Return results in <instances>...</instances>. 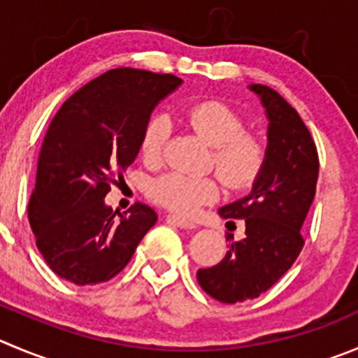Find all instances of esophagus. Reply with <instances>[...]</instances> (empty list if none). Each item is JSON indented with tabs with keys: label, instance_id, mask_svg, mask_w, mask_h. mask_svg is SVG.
<instances>
[{
	"label": "esophagus",
	"instance_id": "obj_1",
	"mask_svg": "<svg viewBox=\"0 0 358 358\" xmlns=\"http://www.w3.org/2000/svg\"><path fill=\"white\" fill-rule=\"evenodd\" d=\"M166 220L172 221V223L177 224V227H179V228H185V230H195V228H196V224L193 223V221L185 220V217L173 216V214H170V216H166Z\"/></svg>",
	"mask_w": 358,
	"mask_h": 358
}]
</instances>
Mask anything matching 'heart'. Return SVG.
Returning a JSON list of instances; mask_svg holds the SVG:
<instances>
[{
  "mask_svg": "<svg viewBox=\"0 0 358 358\" xmlns=\"http://www.w3.org/2000/svg\"><path fill=\"white\" fill-rule=\"evenodd\" d=\"M189 124L213 145L214 169L230 188L251 185L265 163V145L257 135L244 131V121L232 107L217 100L192 105L186 112ZM172 131L165 114H155L144 126L141 152L148 162H158ZM148 195L173 213L189 214L217 196L213 177H196L182 172H166L155 177Z\"/></svg>",
  "mask_w": 358,
  "mask_h": 358,
  "instance_id": "1",
  "label": "heart"
}]
</instances>
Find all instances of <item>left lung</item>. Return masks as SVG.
I'll use <instances>...</instances> for the list:
<instances>
[{
	"instance_id": "left-lung-1",
	"label": "left lung",
	"mask_w": 358,
	"mask_h": 358,
	"mask_svg": "<svg viewBox=\"0 0 358 358\" xmlns=\"http://www.w3.org/2000/svg\"><path fill=\"white\" fill-rule=\"evenodd\" d=\"M248 90L260 98L268 121L265 163L251 192L217 210L224 220H244L246 236L234 241L228 234L232 243L223 260L196 272L202 290L224 304L257 299L294 265L318 181V152L297 110L271 87Z\"/></svg>"
}]
</instances>
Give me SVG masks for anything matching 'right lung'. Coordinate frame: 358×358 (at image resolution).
I'll return each mask as SVG.
<instances>
[{"mask_svg":"<svg viewBox=\"0 0 358 358\" xmlns=\"http://www.w3.org/2000/svg\"><path fill=\"white\" fill-rule=\"evenodd\" d=\"M173 75L114 68L71 94L43 138L28 217L43 260L70 283L98 285L122 271L158 216L105 203L115 176L141 151L156 105L181 86Z\"/></svg>","mask_w":358,"mask_h":358,"instance_id":"add662e5","label":"right lung"}]
</instances>
